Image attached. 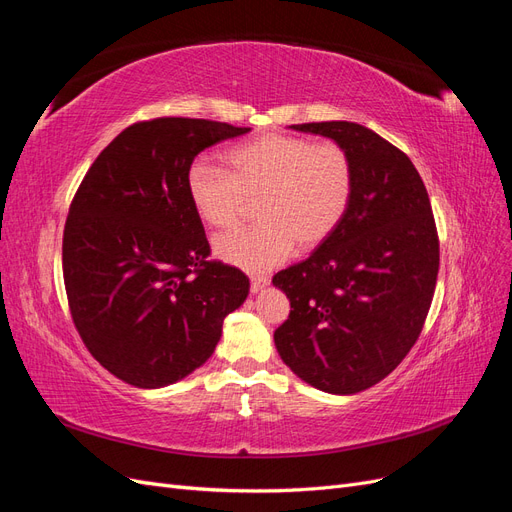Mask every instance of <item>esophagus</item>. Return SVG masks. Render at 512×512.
Masks as SVG:
<instances>
[{"mask_svg": "<svg viewBox=\"0 0 512 512\" xmlns=\"http://www.w3.org/2000/svg\"><path fill=\"white\" fill-rule=\"evenodd\" d=\"M269 286V277L267 275H254L252 277V292H260L262 288Z\"/></svg>", "mask_w": 512, "mask_h": 512, "instance_id": "esophagus-1", "label": "esophagus"}]
</instances>
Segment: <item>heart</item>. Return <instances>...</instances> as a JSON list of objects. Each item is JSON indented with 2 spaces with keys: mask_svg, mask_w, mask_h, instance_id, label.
<instances>
[{
  "mask_svg": "<svg viewBox=\"0 0 512 512\" xmlns=\"http://www.w3.org/2000/svg\"><path fill=\"white\" fill-rule=\"evenodd\" d=\"M226 170L196 160L188 170V196L198 218L213 228L235 224L254 200L252 226L215 237L213 250L230 265L269 271L292 254L294 243L312 250L344 222L354 168L337 143L303 136L260 134L230 147Z\"/></svg>",
  "mask_w": 512,
  "mask_h": 512,
  "instance_id": "1",
  "label": "heart"
}]
</instances>
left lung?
<instances>
[{
  "label": "left lung",
  "mask_w": 512,
  "mask_h": 512,
  "mask_svg": "<svg viewBox=\"0 0 512 512\" xmlns=\"http://www.w3.org/2000/svg\"><path fill=\"white\" fill-rule=\"evenodd\" d=\"M290 128L342 145L354 192L333 235L273 275L290 299L275 348L307 384L354 395L389 376L421 335L438 280V230L418 170L374 130L352 121Z\"/></svg>",
  "instance_id": "obj_1"
}]
</instances>
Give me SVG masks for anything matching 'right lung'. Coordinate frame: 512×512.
<instances>
[{
    "label": "right lung",
    "instance_id": "add662e5",
    "mask_svg": "<svg viewBox=\"0 0 512 512\" xmlns=\"http://www.w3.org/2000/svg\"><path fill=\"white\" fill-rule=\"evenodd\" d=\"M250 128L188 117L138 121L87 170L64 228L70 314L91 356L119 380L160 389L213 354L250 280L209 260L188 196L200 151Z\"/></svg>",
    "mask_w": 512,
    "mask_h": 512
}]
</instances>
